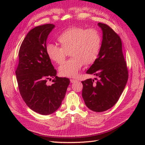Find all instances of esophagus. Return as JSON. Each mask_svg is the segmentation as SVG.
<instances>
[{
  "label": "esophagus",
  "mask_w": 145,
  "mask_h": 145,
  "mask_svg": "<svg viewBox=\"0 0 145 145\" xmlns=\"http://www.w3.org/2000/svg\"><path fill=\"white\" fill-rule=\"evenodd\" d=\"M78 80L76 79H70V82L71 83H75V82H77Z\"/></svg>",
  "instance_id": "esophagus-1"
}]
</instances>
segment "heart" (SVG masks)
Instances as JSON below:
<instances>
[{"label": "heart", "instance_id": "heart-1", "mask_svg": "<svg viewBox=\"0 0 145 145\" xmlns=\"http://www.w3.org/2000/svg\"><path fill=\"white\" fill-rule=\"evenodd\" d=\"M57 40L60 47L47 44L45 52L49 59L60 64L69 52V60L58 68L60 75L76 77L84 65L94 63L99 55L102 43L100 32L95 29H86L82 27H72L65 30L58 35Z\"/></svg>", "mask_w": 145, "mask_h": 145}]
</instances>
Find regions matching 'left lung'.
<instances>
[{
  "instance_id": "left-lung-1",
  "label": "left lung",
  "mask_w": 145,
  "mask_h": 145,
  "mask_svg": "<svg viewBox=\"0 0 145 145\" xmlns=\"http://www.w3.org/2000/svg\"><path fill=\"white\" fill-rule=\"evenodd\" d=\"M103 32L99 55L87 71L98 79L82 81V97L89 109L102 112L115 105L123 91L128 78L127 63L118 35L106 24L98 23Z\"/></svg>"
}]
</instances>
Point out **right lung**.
Instances as JSON below:
<instances>
[{
	"instance_id": "right-lung-1",
	"label": "right lung",
	"mask_w": 145,
	"mask_h": 145,
	"mask_svg": "<svg viewBox=\"0 0 145 145\" xmlns=\"http://www.w3.org/2000/svg\"><path fill=\"white\" fill-rule=\"evenodd\" d=\"M55 28L52 24L30 30L18 52V65L15 71L19 91L30 109L48 115L57 111L65 95L70 80L58 77L51 60L45 52L49 33ZM53 84L47 85L48 79Z\"/></svg>"
}]
</instances>
